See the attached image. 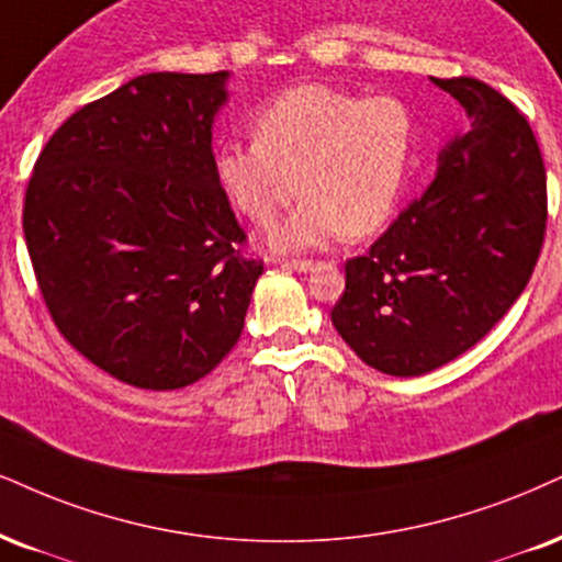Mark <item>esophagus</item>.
<instances>
[{
  "label": "esophagus",
  "mask_w": 562,
  "mask_h": 562,
  "mask_svg": "<svg viewBox=\"0 0 562 562\" xmlns=\"http://www.w3.org/2000/svg\"><path fill=\"white\" fill-rule=\"evenodd\" d=\"M286 266L294 268V270H300V273H307V270H315L317 268V262L315 260H307V258H300V260L286 262Z\"/></svg>",
  "instance_id": "esophagus-1"
}]
</instances>
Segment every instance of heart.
<instances>
[{
    "label": "heart",
    "instance_id": "obj_1",
    "mask_svg": "<svg viewBox=\"0 0 562 562\" xmlns=\"http://www.w3.org/2000/svg\"><path fill=\"white\" fill-rule=\"evenodd\" d=\"M255 140L216 150V179L241 216L270 226L300 195V207L276 228V249H310L383 228L404 195L417 154V122L391 95L296 86L255 116ZM303 184L300 186L299 182Z\"/></svg>",
    "mask_w": 562,
    "mask_h": 562
}]
</instances>
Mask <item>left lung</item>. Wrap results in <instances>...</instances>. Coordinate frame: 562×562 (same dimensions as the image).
Wrapping results in <instances>:
<instances>
[{"label":"left lung","instance_id":"obj_1","mask_svg":"<svg viewBox=\"0 0 562 562\" xmlns=\"http://www.w3.org/2000/svg\"><path fill=\"white\" fill-rule=\"evenodd\" d=\"M467 109L469 133L370 252L346 260L330 321L385 375L432 372L493 330L535 273L547 175L526 116L476 78H432Z\"/></svg>","mask_w":562,"mask_h":562}]
</instances>
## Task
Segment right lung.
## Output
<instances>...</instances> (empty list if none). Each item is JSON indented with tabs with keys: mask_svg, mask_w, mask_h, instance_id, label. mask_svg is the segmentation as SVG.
I'll use <instances>...</instances> for the list:
<instances>
[{
	"mask_svg": "<svg viewBox=\"0 0 562 562\" xmlns=\"http://www.w3.org/2000/svg\"><path fill=\"white\" fill-rule=\"evenodd\" d=\"M228 72H148L48 137L23 232L59 334L122 383L177 391L239 341L262 260L216 179Z\"/></svg>",
	"mask_w": 562,
	"mask_h": 562,
	"instance_id": "obj_1",
	"label": "right lung"
}]
</instances>
